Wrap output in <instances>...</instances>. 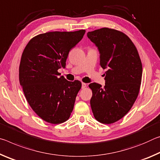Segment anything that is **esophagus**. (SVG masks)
Wrapping results in <instances>:
<instances>
[{"instance_id":"1","label":"esophagus","mask_w":160,"mask_h":160,"mask_svg":"<svg viewBox=\"0 0 160 160\" xmlns=\"http://www.w3.org/2000/svg\"><path fill=\"white\" fill-rule=\"evenodd\" d=\"M82 88H85L86 86H87V84H86V83H82Z\"/></svg>"}]
</instances>
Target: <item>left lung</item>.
Instances as JSON below:
<instances>
[{
  "label": "left lung",
  "instance_id": "obj_1",
  "mask_svg": "<svg viewBox=\"0 0 160 160\" xmlns=\"http://www.w3.org/2000/svg\"><path fill=\"white\" fill-rule=\"evenodd\" d=\"M87 36L98 49L101 67L107 69L103 88L97 83L88 85L92 90L91 110L98 122L113 123L128 113L137 99L142 62L135 44L120 31L103 28Z\"/></svg>",
  "mask_w": 160,
  "mask_h": 160
}]
</instances>
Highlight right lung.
<instances>
[{
  "label": "right lung",
  "mask_w": 160,
  "mask_h": 160,
  "mask_svg": "<svg viewBox=\"0 0 160 160\" xmlns=\"http://www.w3.org/2000/svg\"><path fill=\"white\" fill-rule=\"evenodd\" d=\"M85 32L40 34L29 41L22 54L19 81L26 100L35 113L49 123L67 121L74 108L82 82L59 77L58 69L65 68L69 51Z\"/></svg>",
  "instance_id": "1"
}]
</instances>
